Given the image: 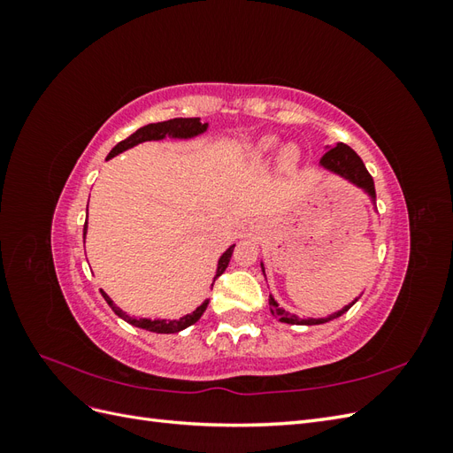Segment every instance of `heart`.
<instances>
[{"mask_svg":"<svg viewBox=\"0 0 453 453\" xmlns=\"http://www.w3.org/2000/svg\"><path fill=\"white\" fill-rule=\"evenodd\" d=\"M276 145H278V140H276V138H265V140H260V142L255 145L253 155H255L257 158H266V157L272 155V150L276 149ZM296 158H298V150H296L295 147H285V149H283L281 160H283L285 166H291V164L296 162Z\"/></svg>","mask_w":453,"mask_h":453,"instance_id":"b5f03b06","label":"heart"}]
</instances>
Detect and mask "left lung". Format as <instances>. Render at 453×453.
<instances>
[{
  "label": "left lung",
  "instance_id": "obj_1",
  "mask_svg": "<svg viewBox=\"0 0 453 453\" xmlns=\"http://www.w3.org/2000/svg\"><path fill=\"white\" fill-rule=\"evenodd\" d=\"M321 166L328 168L331 172L340 173L342 177H346V180L353 181L355 185H359V187L365 188L366 193H368L370 196H372V198L376 196L372 175L368 173V170L365 168V164H363L361 157H359L357 153H355V150H353L349 145H346V143H336L333 149H328L326 153L321 157ZM349 308H351V304L346 306V308H342L340 311H336V313H333V315H328L326 319H298L296 315H291L289 311L281 310V308L278 306L276 300L270 298V310H272V313H273V318H278L280 321L291 323V325H295V323H300V325H319V323H326V321L340 318V315L346 313Z\"/></svg>",
  "mask_w": 453,
  "mask_h": 453
}]
</instances>
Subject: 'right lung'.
<instances>
[{
    "label": "right lung",
    "instance_id": "1",
    "mask_svg": "<svg viewBox=\"0 0 453 453\" xmlns=\"http://www.w3.org/2000/svg\"><path fill=\"white\" fill-rule=\"evenodd\" d=\"M205 127H208V125H202L198 117H188V119L177 117V119H170V120H164V122H153V125H147V127H143V128H140V130H135L132 135H128L127 140H122L120 143H117V145L111 149V153L107 155V158H111V157H115V155L122 153V150H127V149H130V147H134V145H138V143H142V142L162 140V138H166V135H173V138H190V135L202 134V132L205 130ZM85 234H87V223H85V228H83V238H85ZM232 251H234V245H232V248H228V250L223 253L221 260H219L217 276H215V278L221 276V273L226 270V266H228V263H230ZM102 296L105 298V303L109 304V308H111V310L119 315V318L128 321V323L134 325V326H140V328H145V331L160 333V334H170V333H180V331H183V328H187L188 325L196 323V321L202 318V313L205 311V308H208V300H205V303H203L202 306H198L190 315H185V318H181L180 321H166V319H155V321H150V319H134V318H130L128 313H125L120 308H117V306L113 304V300L109 298L104 291H102Z\"/></svg>",
    "mask_w": 453,
    "mask_h": 453
}]
</instances>
